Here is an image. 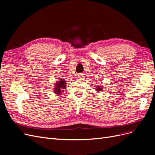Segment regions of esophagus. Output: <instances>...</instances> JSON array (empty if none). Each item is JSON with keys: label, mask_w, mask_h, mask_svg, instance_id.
Segmentation results:
<instances>
[{"label": "esophagus", "mask_w": 155, "mask_h": 155, "mask_svg": "<svg viewBox=\"0 0 155 155\" xmlns=\"http://www.w3.org/2000/svg\"><path fill=\"white\" fill-rule=\"evenodd\" d=\"M78 76V79H81L83 78V76H82V74H79Z\"/></svg>", "instance_id": "34e87169"}]
</instances>
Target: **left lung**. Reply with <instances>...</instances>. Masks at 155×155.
<instances>
[{
    "label": "left lung",
    "mask_w": 155,
    "mask_h": 155,
    "mask_svg": "<svg viewBox=\"0 0 155 155\" xmlns=\"http://www.w3.org/2000/svg\"><path fill=\"white\" fill-rule=\"evenodd\" d=\"M102 88L103 87L101 86H97L96 87V91L97 92H101V91H102V89H103Z\"/></svg>",
    "instance_id": "1"
}]
</instances>
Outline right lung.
Here are the masks:
<instances>
[{
    "label": "right lung",
    "instance_id": "obj_1",
    "mask_svg": "<svg viewBox=\"0 0 155 155\" xmlns=\"http://www.w3.org/2000/svg\"><path fill=\"white\" fill-rule=\"evenodd\" d=\"M66 81L64 79H60L59 81L55 83L54 92L55 94L60 95L64 91V89L66 88Z\"/></svg>",
    "mask_w": 155,
    "mask_h": 155
}]
</instances>
